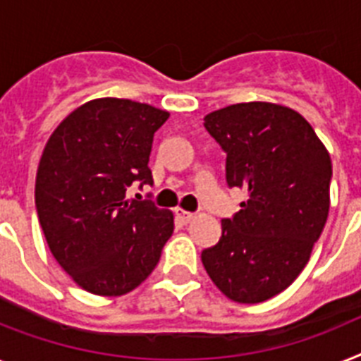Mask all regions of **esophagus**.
Here are the masks:
<instances>
[{
  "label": "esophagus",
  "instance_id": "obj_1",
  "mask_svg": "<svg viewBox=\"0 0 361 361\" xmlns=\"http://www.w3.org/2000/svg\"><path fill=\"white\" fill-rule=\"evenodd\" d=\"M176 216L180 218V220H183V222H190V220L195 218V213H189L185 209H176Z\"/></svg>",
  "mask_w": 361,
  "mask_h": 361
}]
</instances>
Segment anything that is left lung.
<instances>
[{
	"mask_svg": "<svg viewBox=\"0 0 361 361\" xmlns=\"http://www.w3.org/2000/svg\"><path fill=\"white\" fill-rule=\"evenodd\" d=\"M226 157L229 187L247 192L222 220L202 262L218 290L237 302H262L298 279L330 207L332 161L308 121L274 102H240L205 115Z\"/></svg>",
	"mask_w": 361,
	"mask_h": 361,
	"instance_id": "8db88e82",
	"label": "left lung"
}]
</instances>
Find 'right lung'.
Here are the masks:
<instances>
[{
  "label": "right lung",
  "instance_id": "add662e5",
  "mask_svg": "<svg viewBox=\"0 0 361 361\" xmlns=\"http://www.w3.org/2000/svg\"><path fill=\"white\" fill-rule=\"evenodd\" d=\"M169 111L128 99H95L51 134L36 172L38 220L66 274L95 295L143 283L174 231L171 211L126 200L134 181L152 185L148 157Z\"/></svg>",
  "mask_w": 361,
  "mask_h": 361
}]
</instances>
